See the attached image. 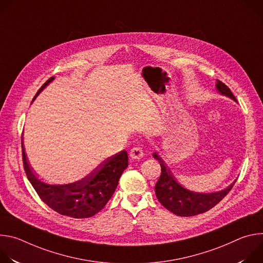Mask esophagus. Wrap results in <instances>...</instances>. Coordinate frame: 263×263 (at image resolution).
<instances>
[{
  "label": "esophagus",
  "mask_w": 263,
  "mask_h": 263,
  "mask_svg": "<svg viewBox=\"0 0 263 263\" xmlns=\"http://www.w3.org/2000/svg\"><path fill=\"white\" fill-rule=\"evenodd\" d=\"M129 156L132 158V159H140L142 156H143V151L142 148L140 146H133L131 149H130V153H129Z\"/></svg>",
  "instance_id": "1"
}]
</instances>
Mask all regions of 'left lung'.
Returning a JSON list of instances; mask_svg holds the SVG:
<instances>
[{"label": "left lung", "instance_id": "left-lung-1", "mask_svg": "<svg viewBox=\"0 0 263 263\" xmlns=\"http://www.w3.org/2000/svg\"><path fill=\"white\" fill-rule=\"evenodd\" d=\"M216 88L221 95L228 96L236 101L230 88L221 81L217 80ZM153 157L157 159L161 165V176L155 185L156 197L162 206L179 216H193L210 210L229 194L236 182L228 186L226 190L217 193H194L186 190L177 182L175 176L156 153L153 154Z\"/></svg>", "mask_w": 263, "mask_h": 263}]
</instances>
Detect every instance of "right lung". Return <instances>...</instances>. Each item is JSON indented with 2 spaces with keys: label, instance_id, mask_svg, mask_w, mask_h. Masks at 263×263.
Instances as JSON below:
<instances>
[{
  "label": "right lung",
  "instance_id": "obj_1",
  "mask_svg": "<svg viewBox=\"0 0 263 263\" xmlns=\"http://www.w3.org/2000/svg\"><path fill=\"white\" fill-rule=\"evenodd\" d=\"M53 79L54 77H51L35 97ZM22 151L27 178L42 201L59 214L73 218L90 217L101 211L114 195L121 175L128 166V153L124 149L104 160L80 181L64 185H51L41 181L31 171L23 142Z\"/></svg>",
  "mask_w": 263,
  "mask_h": 263
}]
</instances>
